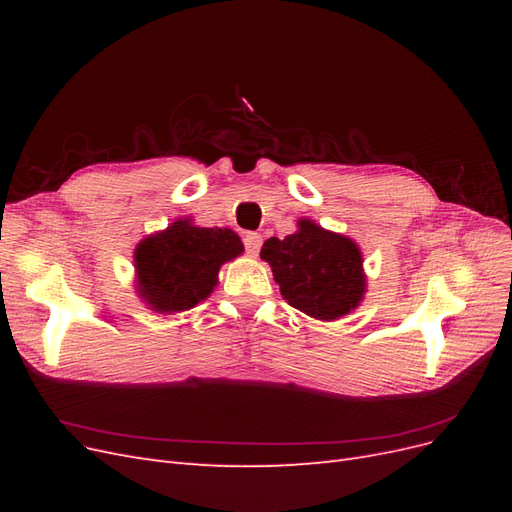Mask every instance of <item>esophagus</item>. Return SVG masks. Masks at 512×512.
I'll return each mask as SVG.
<instances>
[{
    "mask_svg": "<svg viewBox=\"0 0 512 512\" xmlns=\"http://www.w3.org/2000/svg\"><path fill=\"white\" fill-rule=\"evenodd\" d=\"M243 245H245V252L247 254L258 256L260 245H262V237L258 235V232H247V235L243 237Z\"/></svg>",
    "mask_w": 512,
    "mask_h": 512,
    "instance_id": "34e87169",
    "label": "esophagus"
}]
</instances>
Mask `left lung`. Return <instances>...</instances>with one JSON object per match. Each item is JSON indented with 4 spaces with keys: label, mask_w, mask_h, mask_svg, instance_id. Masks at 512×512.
<instances>
[{
    "label": "left lung",
    "mask_w": 512,
    "mask_h": 512,
    "mask_svg": "<svg viewBox=\"0 0 512 512\" xmlns=\"http://www.w3.org/2000/svg\"><path fill=\"white\" fill-rule=\"evenodd\" d=\"M297 226L294 235L271 237L260 250L282 297L318 320L350 314L363 301L367 286L359 245L312 220H299Z\"/></svg>",
    "instance_id": "left-lung-1"
}]
</instances>
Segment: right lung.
Masks as SVG:
<instances>
[{"label":"right lung","instance_id":"obj_1","mask_svg":"<svg viewBox=\"0 0 512 512\" xmlns=\"http://www.w3.org/2000/svg\"><path fill=\"white\" fill-rule=\"evenodd\" d=\"M243 254V243L230 228H200L177 220L134 250L136 288L158 314L192 309L218 284L224 262Z\"/></svg>","mask_w":512,"mask_h":512}]
</instances>
